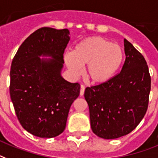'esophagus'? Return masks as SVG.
Listing matches in <instances>:
<instances>
[{
  "label": "esophagus",
  "instance_id": "obj_1",
  "mask_svg": "<svg viewBox=\"0 0 158 158\" xmlns=\"http://www.w3.org/2000/svg\"><path fill=\"white\" fill-rule=\"evenodd\" d=\"M84 92H85V85H81V90H80L81 96H83V95H84Z\"/></svg>",
  "mask_w": 158,
  "mask_h": 158
}]
</instances>
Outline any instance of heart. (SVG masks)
<instances>
[{"label": "heart", "mask_w": 158, "mask_h": 158, "mask_svg": "<svg viewBox=\"0 0 158 158\" xmlns=\"http://www.w3.org/2000/svg\"><path fill=\"white\" fill-rule=\"evenodd\" d=\"M122 48L107 39L91 36L76 44L72 52H66L64 61L73 75L78 76L85 67V77L92 84H103L113 77L123 62Z\"/></svg>", "instance_id": "heart-1"}]
</instances>
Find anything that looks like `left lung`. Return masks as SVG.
I'll return each instance as SVG.
<instances>
[{
    "instance_id": "8db88e82",
    "label": "left lung",
    "mask_w": 158,
    "mask_h": 158,
    "mask_svg": "<svg viewBox=\"0 0 158 158\" xmlns=\"http://www.w3.org/2000/svg\"><path fill=\"white\" fill-rule=\"evenodd\" d=\"M125 61L120 73L107 82L86 87L93 133L105 139H118L134 130L145 115L151 77L144 57L124 39Z\"/></svg>"
}]
</instances>
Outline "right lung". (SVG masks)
<instances>
[{"label": "right lung", "instance_id": "1", "mask_svg": "<svg viewBox=\"0 0 158 158\" xmlns=\"http://www.w3.org/2000/svg\"><path fill=\"white\" fill-rule=\"evenodd\" d=\"M68 29L43 27L31 34L15 55L10 95L19 123L26 131L50 139L64 131L68 112L80 94V84L61 76ZM50 56L51 60L39 56Z\"/></svg>", "mask_w": 158, "mask_h": 158}]
</instances>
